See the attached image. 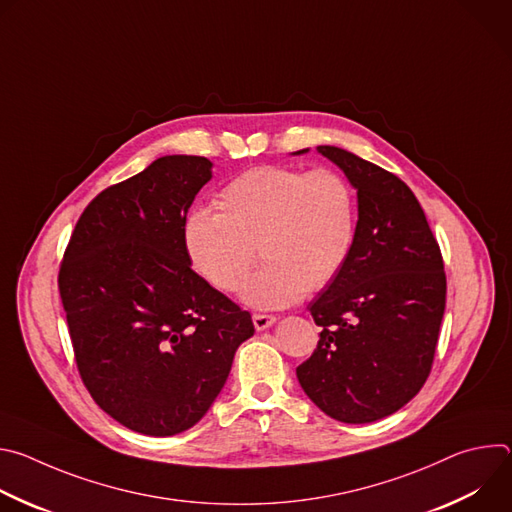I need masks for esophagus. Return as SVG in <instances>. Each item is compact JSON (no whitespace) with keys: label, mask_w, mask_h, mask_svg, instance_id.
Here are the masks:
<instances>
[{"label":"esophagus","mask_w":512,"mask_h":512,"mask_svg":"<svg viewBox=\"0 0 512 512\" xmlns=\"http://www.w3.org/2000/svg\"><path fill=\"white\" fill-rule=\"evenodd\" d=\"M275 322V316L271 314H253V324L257 330H265Z\"/></svg>","instance_id":"1"}]
</instances>
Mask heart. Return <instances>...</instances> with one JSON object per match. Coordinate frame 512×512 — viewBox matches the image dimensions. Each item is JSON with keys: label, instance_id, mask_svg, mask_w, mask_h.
<instances>
[{"label": "heart", "instance_id": "b5f03b06", "mask_svg": "<svg viewBox=\"0 0 512 512\" xmlns=\"http://www.w3.org/2000/svg\"><path fill=\"white\" fill-rule=\"evenodd\" d=\"M354 233L352 186L330 168L247 170L218 192L216 210L194 208L182 225L190 263L227 294L247 279L257 247L265 265L243 287L245 302L257 308H281L330 285Z\"/></svg>", "mask_w": 512, "mask_h": 512}]
</instances>
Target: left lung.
Wrapping results in <instances>:
<instances>
[{
    "mask_svg": "<svg viewBox=\"0 0 512 512\" xmlns=\"http://www.w3.org/2000/svg\"><path fill=\"white\" fill-rule=\"evenodd\" d=\"M316 150L356 188L358 223L344 267L310 304L320 340L296 375L332 419L371 423L409 403L431 373L446 310L444 257L399 176L334 145Z\"/></svg>",
    "mask_w": 512,
    "mask_h": 512,
    "instance_id": "1",
    "label": "left lung"
}]
</instances>
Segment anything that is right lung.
I'll use <instances>...</instances> for the list:
<instances>
[{"mask_svg":"<svg viewBox=\"0 0 512 512\" xmlns=\"http://www.w3.org/2000/svg\"><path fill=\"white\" fill-rule=\"evenodd\" d=\"M210 166L202 156H164L99 192L58 269L87 391L143 435L198 423L255 332L251 314L192 271L184 249V218Z\"/></svg>","mask_w":512,"mask_h":512,"instance_id":"1","label":"right lung"}]
</instances>
